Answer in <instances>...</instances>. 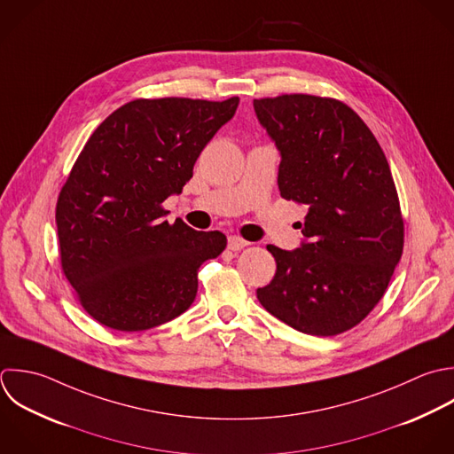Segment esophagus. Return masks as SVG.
I'll return each instance as SVG.
<instances>
[{"label": "esophagus", "instance_id": "esophagus-1", "mask_svg": "<svg viewBox=\"0 0 454 454\" xmlns=\"http://www.w3.org/2000/svg\"><path fill=\"white\" fill-rule=\"evenodd\" d=\"M247 244H249V242H246L244 239H240V237H237V235L228 237V249H231V251H240V249H244Z\"/></svg>", "mask_w": 454, "mask_h": 454}]
</instances>
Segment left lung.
<instances>
[{
	"instance_id": "obj_1",
	"label": "left lung",
	"mask_w": 454,
	"mask_h": 454,
	"mask_svg": "<svg viewBox=\"0 0 454 454\" xmlns=\"http://www.w3.org/2000/svg\"><path fill=\"white\" fill-rule=\"evenodd\" d=\"M253 106L281 153V196L308 207L301 247L267 246L278 269L258 301L304 334H341L379 304L403 253L389 162L368 125L336 98L292 93Z\"/></svg>"
}]
</instances>
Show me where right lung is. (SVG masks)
Masks as SVG:
<instances>
[{
  "instance_id": "obj_1",
  "label": "right lung",
  "mask_w": 454,
  "mask_h": 454,
  "mask_svg": "<svg viewBox=\"0 0 454 454\" xmlns=\"http://www.w3.org/2000/svg\"><path fill=\"white\" fill-rule=\"evenodd\" d=\"M239 97L136 98L90 136L56 203L61 269L84 311L114 331L166 324L196 299L198 270L226 247L221 231L169 224L196 159L233 118Z\"/></svg>"
}]
</instances>
